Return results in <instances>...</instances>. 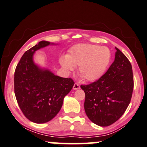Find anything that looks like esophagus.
Masks as SVG:
<instances>
[{
    "label": "esophagus",
    "instance_id": "1",
    "mask_svg": "<svg viewBox=\"0 0 147 147\" xmlns=\"http://www.w3.org/2000/svg\"><path fill=\"white\" fill-rule=\"evenodd\" d=\"M80 89V85L77 83H75V85L73 86V89L74 90H77Z\"/></svg>",
    "mask_w": 147,
    "mask_h": 147
}]
</instances>
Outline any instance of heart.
Masks as SVG:
<instances>
[{
  "label": "heart",
  "instance_id": "1",
  "mask_svg": "<svg viewBox=\"0 0 147 147\" xmlns=\"http://www.w3.org/2000/svg\"><path fill=\"white\" fill-rule=\"evenodd\" d=\"M111 57V52L107 47L80 44L72 47L67 56L60 58V63L68 72L79 66V74L85 81H95L104 75Z\"/></svg>",
  "mask_w": 147,
  "mask_h": 147
}]
</instances>
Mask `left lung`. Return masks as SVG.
<instances>
[{"mask_svg":"<svg viewBox=\"0 0 147 147\" xmlns=\"http://www.w3.org/2000/svg\"><path fill=\"white\" fill-rule=\"evenodd\" d=\"M107 71L91 84L81 85L85 93L84 107L94 124L108 126L119 120L132 98L134 79L130 61L118 48Z\"/></svg>","mask_w":147,"mask_h":147,"instance_id":"8db88e82","label":"left lung"}]
</instances>
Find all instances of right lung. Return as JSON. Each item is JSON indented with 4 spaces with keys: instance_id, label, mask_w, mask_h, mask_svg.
I'll use <instances>...</instances> for the list:
<instances>
[{
    "instance_id": "add662e5",
    "label": "right lung",
    "mask_w": 147,
    "mask_h": 147,
    "mask_svg": "<svg viewBox=\"0 0 147 147\" xmlns=\"http://www.w3.org/2000/svg\"><path fill=\"white\" fill-rule=\"evenodd\" d=\"M50 44H54L41 41L26 51L15 71V95L19 106L28 120L37 124L48 122L57 115L75 84L70 78L54 75L34 63L35 52Z\"/></svg>"
}]
</instances>
